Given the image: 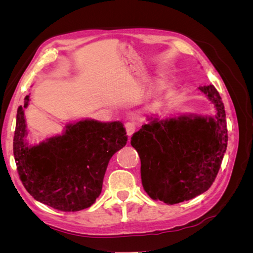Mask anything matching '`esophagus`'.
<instances>
[{
  "mask_svg": "<svg viewBox=\"0 0 253 253\" xmlns=\"http://www.w3.org/2000/svg\"><path fill=\"white\" fill-rule=\"evenodd\" d=\"M125 127H126V134L128 136H132V134L136 131V125L134 124V122H126V124L125 125Z\"/></svg>",
  "mask_w": 253,
  "mask_h": 253,
  "instance_id": "esophagus-1",
  "label": "esophagus"
}]
</instances>
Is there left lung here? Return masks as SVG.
I'll use <instances>...</instances> for the list:
<instances>
[{
  "label": "left lung",
  "mask_w": 253,
  "mask_h": 253,
  "mask_svg": "<svg viewBox=\"0 0 253 253\" xmlns=\"http://www.w3.org/2000/svg\"><path fill=\"white\" fill-rule=\"evenodd\" d=\"M198 88L215 105V118H155L132 136L142 186L152 200L168 205L192 200L211 187L218 173L228 141L225 106L211 84Z\"/></svg>",
  "instance_id": "left-lung-1"
}]
</instances>
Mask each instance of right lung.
Instances as JSON below:
<instances>
[{
    "mask_svg": "<svg viewBox=\"0 0 253 253\" xmlns=\"http://www.w3.org/2000/svg\"><path fill=\"white\" fill-rule=\"evenodd\" d=\"M29 96L25 97L27 108ZM24 108L19 106L13 155L20 179L36 201L53 209L75 212L93 205L102 190L112 156L126 144L120 121L81 120L65 132L29 145L25 141Z\"/></svg>",
    "mask_w": 253,
    "mask_h": 253,
    "instance_id": "right-lung-1",
    "label": "right lung"
}]
</instances>
